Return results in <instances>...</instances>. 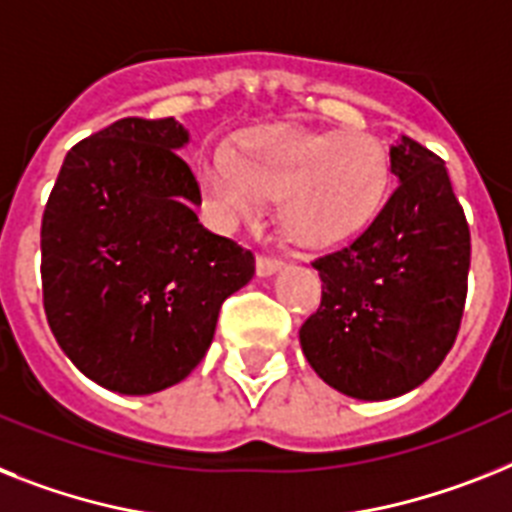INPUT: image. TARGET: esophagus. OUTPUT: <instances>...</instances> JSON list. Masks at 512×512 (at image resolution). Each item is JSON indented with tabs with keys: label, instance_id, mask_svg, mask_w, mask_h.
Returning a JSON list of instances; mask_svg holds the SVG:
<instances>
[{
	"label": "esophagus",
	"instance_id": "1",
	"mask_svg": "<svg viewBox=\"0 0 512 512\" xmlns=\"http://www.w3.org/2000/svg\"><path fill=\"white\" fill-rule=\"evenodd\" d=\"M285 266V261L280 259H266V256H259L256 259V274L259 277H272V274H277Z\"/></svg>",
	"mask_w": 512,
	"mask_h": 512
}]
</instances>
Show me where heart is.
Listing matches in <instances>:
<instances>
[{"label": "heart", "instance_id": "heart-1", "mask_svg": "<svg viewBox=\"0 0 512 512\" xmlns=\"http://www.w3.org/2000/svg\"><path fill=\"white\" fill-rule=\"evenodd\" d=\"M198 188L219 227L251 222L261 198H277L287 240L327 251L371 225L390 190V156L358 130L272 125L248 133L235 154L211 151L198 162Z\"/></svg>", "mask_w": 512, "mask_h": 512}]
</instances>
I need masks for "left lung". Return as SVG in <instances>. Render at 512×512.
Returning a JSON list of instances; mask_svg holds the SVG:
<instances>
[{"mask_svg": "<svg viewBox=\"0 0 512 512\" xmlns=\"http://www.w3.org/2000/svg\"><path fill=\"white\" fill-rule=\"evenodd\" d=\"M398 188L350 246L314 261L322 306L301 327L311 369L356 400H390L439 369L458 337L471 235L445 162L408 135Z\"/></svg>", "mask_w": 512, "mask_h": 512, "instance_id": "1", "label": "left lung"}]
</instances>
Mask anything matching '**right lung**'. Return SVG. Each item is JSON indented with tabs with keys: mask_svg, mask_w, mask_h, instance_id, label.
Listing matches in <instances>:
<instances>
[{
	"mask_svg": "<svg viewBox=\"0 0 512 512\" xmlns=\"http://www.w3.org/2000/svg\"><path fill=\"white\" fill-rule=\"evenodd\" d=\"M177 120L125 117L67 151L41 222L46 322L65 356L120 395L183 382L253 253L206 230L201 188L177 156Z\"/></svg>",
	"mask_w": 512,
	"mask_h": 512,
	"instance_id": "1",
	"label": "right lung"
}]
</instances>
